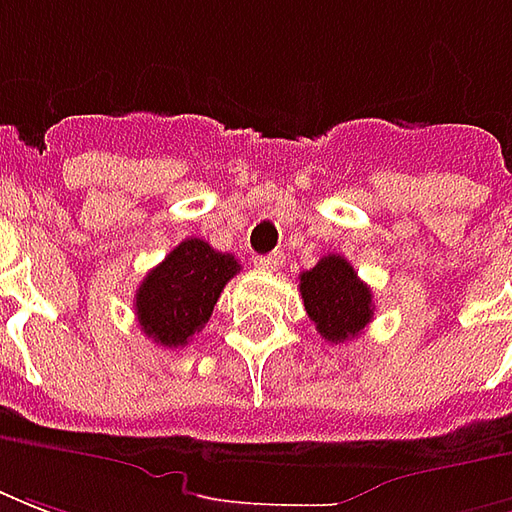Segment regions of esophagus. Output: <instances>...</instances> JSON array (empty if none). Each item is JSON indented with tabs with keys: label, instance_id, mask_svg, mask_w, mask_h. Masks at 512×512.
I'll return each mask as SVG.
<instances>
[{
	"label": "esophagus",
	"instance_id": "34e87169",
	"mask_svg": "<svg viewBox=\"0 0 512 512\" xmlns=\"http://www.w3.org/2000/svg\"><path fill=\"white\" fill-rule=\"evenodd\" d=\"M253 264L259 267V270H267V273H275L281 264H284V253H270V256H256Z\"/></svg>",
	"mask_w": 512,
	"mask_h": 512
}]
</instances>
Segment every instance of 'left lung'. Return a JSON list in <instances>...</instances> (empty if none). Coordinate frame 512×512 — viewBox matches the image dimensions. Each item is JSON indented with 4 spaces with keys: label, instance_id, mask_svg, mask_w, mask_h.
<instances>
[{
    "label": "left lung",
    "instance_id": "left-lung-1",
    "mask_svg": "<svg viewBox=\"0 0 512 512\" xmlns=\"http://www.w3.org/2000/svg\"><path fill=\"white\" fill-rule=\"evenodd\" d=\"M300 295L322 339L347 342L372 322V292L344 256L328 253L300 275Z\"/></svg>",
    "mask_w": 512,
    "mask_h": 512
}]
</instances>
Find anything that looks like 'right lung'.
<instances>
[{"label":"right lung","instance_id":"add662e5","mask_svg":"<svg viewBox=\"0 0 512 512\" xmlns=\"http://www.w3.org/2000/svg\"><path fill=\"white\" fill-rule=\"evenodd\" d=\"M237 273L239 262L231 253H220L204 239H184L134 295L143 333L162 347H184L209 322L223 286Z\"/></svg>","mask_w":512,"mask_h":512}]
</instances>
